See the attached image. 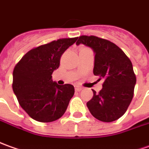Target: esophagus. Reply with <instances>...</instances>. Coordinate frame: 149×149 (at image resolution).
Listing matches in <instances>:
<instances>
[{"label": "esophagus", "mask_w": 149, "mask_h": 149, "mask_svg": "<svg viewBox=\"0 0 149 149\" xmlns=\"http://www.w3.org/2000/svg\"><path fill=\"white\" fill-rule=\"evenodd\" d=\"M75 90H76L77 91H81L82 90V88L81 87V86H75Z\"/></svg>", "instance_id": "esophagus-1"}]
</instances>
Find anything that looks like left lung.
Wrapping results in <instances>:
<instances>
[{"label":"left lung","mask_w":149,"mask_h":149,"mask_svg":"<svg viewBox=\"0 0 149 149\" xmlns=\"http://www.w3.org/2000/svg\"><path fill=\"white\" fill-rule=\"evenodd\" d=\"M77 45L91 47L95 54L94 75L104 80L103 88L88 101L90 112L104 122L116 121L124 115L134 95L136 77L132 63L114 43L95 36L77 37Z\"/></svg>","instance_id":"left-lung-1"}]
</instances>
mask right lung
<instances>
[{
	"label": "right lung",
	"mask_w": 149,
	"mask_h": 149,
	"mask_svg": "<svg viewBox=\"0 0 149 149\" xmlns=\"http://www.w3.org/2000/svg\"><path fill=\"white\" fill-rule=\"evenodd\" d=\"M77 37L53 40L29 50L15 65L12 87L19 104L32 119L40 122L56 121L64 114L74 95L70 84L59 86L52 73L60 58Z\"/></svg>",
	"instance_id": "add662e5"
}]
</instances>
